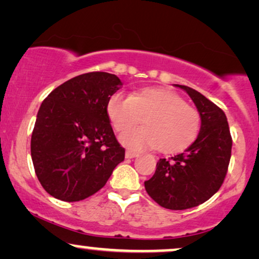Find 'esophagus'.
Wrapping results in <instances>:
<instances>
[{
  "label": "esophagus",
  "mask_w": 259,
  "mask_h": 259,
  "mask_svg": "<svg viewBox=\"0 0 259 259\" xmlns=\"http://www.w3.org/2000/svg\"><path fill=\"white\" fill-rule=\"evenodd\" d=\"M137 155H139V153L134 152V150L127 149L126 152H125V158L126 159H133V158H135V156H137Z\"/></svg>",
  "instance_id": "obj_1"
}]
</instances>
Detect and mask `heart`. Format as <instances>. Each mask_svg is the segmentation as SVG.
Listing matches in <instances>:
<instances>
[{"instance_id": "heart-1", "label": "heart", "mask_w": 259, "mask_h": 259, "mask_svg": "<svg viewBox=\"0 0 259 259\" xmlns=\"http://www.w3.org/2000/svg\"><path fill=\"white\" fill-rule=\"evenodd\" d=\"M107 113L117 132H123L120 142L133 149L155 148L176 153L194 142L201 129V114L176 92L166 88H143L132 97L114 94L107 104Z\"/></svg>"}]
</instances>
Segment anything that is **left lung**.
<instances>
[{
  "mask_svg": "<svg viewBox=\"0 0 259 259\" xmlns=\"http://www.w3.org/2000/svg\"><path fill=\"white\" fill-rule=\"evenodd\" d=\"M189 94L201 114L197 139L184 152L160 159L145 182L147 194L159 205L183 210L208 201L221 188L232 153V136L224 111L197 91L176 84Z\"/></svg>",
  "mask_w": 259,
  "mask_h": 259,
  "instance_id": "8db88e82",
  "label": "left lung"
}]
</instances>
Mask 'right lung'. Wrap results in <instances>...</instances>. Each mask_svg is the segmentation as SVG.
I'll use <instances>...</instances> for the list:
<instances>
[{
	"label": "right lung",
	"instance_id": "1",
	"mask_svg": "<svg viewBox=\"0 0 259 259\" xmlns=\"http://www.w3.org/2000/svg\"><path fill=\"white\" fill-rule=\"evenodd\" d=\"M123 86L104 71L78 75L41 103L31 139L35 175L52 197L76 202L103 188L125 149L117 141L107 104Z\"/></svg>",
	"mask_w": 259,
	"mask_h": 259
}]
</instances>
